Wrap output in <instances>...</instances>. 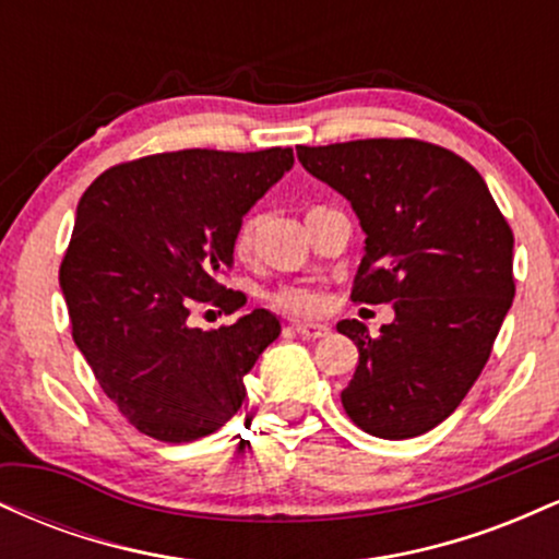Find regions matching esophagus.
<instances>
[{"mask_svg":"<svg viewBox=\"0 0 559 559\" xmlns=\"http://www.w3.org/2000/svg\"><path fill=\"white\" fill-rule=\"evenodd\" d=\"M294 331H297L301 338H323L331 333L329 325L323 323H294Z\"/></svg>","mask_w":559,"mask_h":559,"instance_id":"obj_1","label":"esophagus"}]
</instances>
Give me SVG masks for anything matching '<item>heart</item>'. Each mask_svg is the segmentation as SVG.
Segmentation results:
<instances>
[{
    "instance_id": "obj_1",
    "label": "heart",
    "mask_w": 559,
    "mask_h": 559,
    "mask_svg": "<svg viewBox=\"0 0 559 559\" xmlns=\"http://www.w3.org/2000/svg\"><path fill=\"white\" fill-rule=\"evenodd\" d=\"M254 230H258V217L247 215L236 230V252L247 254L254 243ZM271 301L278 310L294 312V316H312L323 307V294L312 286L301 284H284L271 292Z\"/></svg>"
}]
</instances>
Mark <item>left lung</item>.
I'll use <instances>...</instances> for the list:
<instances>
[{
	"label": "left lung",
	"instance_id": "1",
	"mask_svg": "<svg viewBox=\"0 0 559 559\" xmlns=\"http://www.w3.org/2000/svg\"><path fill=\"white\" fill-rule=\"evenodd\" d=\"M297 157L360 217L352 301L394 305L376 338L360 320L336 325L360 349L346 415L378 439L431 431L476 383L515 297L512 230L480 173L444 146L360 139Z\"/></svg>",
	"mask_w": 559,
	"mask_h": 559
}]
</instances>
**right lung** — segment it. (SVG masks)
<instances>
[{
  "label": "right lung",
  "mask_w": 559,
  "mask_h": 559,
  "mask_svg": "<svg viewBox=\"0 0 559 559\" xmlns=\"http://www.w3.org/2000/svg\"><path fill=\"white\" fill-rule=\"evenodd\" d=\"M294 152L183 150L120 163L83 191L60 265L73 342L120 415L168 444L202 439L239 413L243 376L281 333L252 310L191 329V307L226 316L241 292L221 284L236 230L292 170Z\"/></svg>",
  "instance_id": "right-lung-1"
}]
</instances>
